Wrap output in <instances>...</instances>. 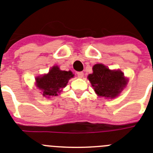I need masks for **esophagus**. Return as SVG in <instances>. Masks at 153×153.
<instances>
[{"mask_svg":"<svg viewBox=\"0 0 153 153\" xmlns=\"http://www.w3.org/2000/svg\"><path fill=\"white\" fill-rule=\"evenodd\" d=\"M77 75H78V78H83L84 77V72L83 71H79V72H78V73H77Z\"/></svg>","mask_w":153,"mask_h":153,"instance_id":"34e87169","label":"esophagus"}]
</instances>
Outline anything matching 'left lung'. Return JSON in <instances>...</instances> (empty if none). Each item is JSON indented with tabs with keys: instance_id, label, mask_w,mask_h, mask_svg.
Listing matches in <instances>:
<instances>
[{
	"instance_id": "obj_1",
	"label": "left lung",
	"mask_w": 153,
	"mask_h": 153,
	"mask_svg": "<svg viewBox=\"0 0 153 153\" xmlns=\"http://www.w3.org/2000/svg\"><path fill=\"white\" fill-rule=\"evenodd\" d=\"M88 78L97 95L107 98L117 97L126 87L128 79L120 70H111L103 64L93 66Z\"/></svg>"
}]
</instances>
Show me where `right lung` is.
<instances>
[{
    "label": "right lung",
    "mask_w": 153,
    "mask_h": 153,
    "mask_svg": "<svg viewBox=\"0 0 153 153\" xmlns=\"http://www.w3.org/2000/svg\"><path fill=\"white\" fill-rule=\"evenodd\" d=\"M74 75L71 71H62L55 65L49 70V73L36 78V85L40 91L42 96L46 97L57 96L66 86L70 78Z\"/></svg>",
    "instance_id": "obj_1"
}]
</instances>
